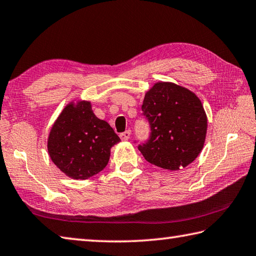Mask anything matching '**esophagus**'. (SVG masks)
<instances>
[{"mask_svg": "<svg viewBox=\"0 0 256 256\" xmlns=\"http://www.w3.org/2000/svg\"><path fill=\"white\" fill-rule=\"evenodd\" d=\"M130 136H131V131H130V130H128V131L120 133V140L128 141V138H130Z\"/></svg>", "mask_w": 256, "mask_h": 256, "instance_id": "obj_1", "label": "esophagus"}]
</instances>
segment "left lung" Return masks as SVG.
I'll list each match as a JSON object with an SVG mask.
<instances>
[{
	"instance_id": "8db88e82",
	"label": "left lung",
	"mask_w": 256,
	"mask_h": 256,
	"mask_svg": "<svg viewBox=\"0 0 256 256\" xmlns=\"http://www.w3.org/2000/svg\"><path fill=\"white\" fill-rule=\"evenodd\" d=\"M142 112L151 133L138 148L148 162L179 170L199 156L206 138L207 116L192 92L172 82H156L144 96Z\"/></svg>"
}]
</instances>
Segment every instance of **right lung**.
<instances>
[{
	"label": "right lung",
	"instance_id": "right-lung-1",
	"mask_svg": "<svg viewBox=\"0 0 256 256\" xmlns=\"http://www.w3.org/2000/svg\"><path fill=\"white\" fill-rule=\"evenodd\" d=\"M120 140L110 125L96 118L90 102L68 104L48 138L54 164L72 179L85 180L108 164L110 148Z\"/></svg>",
	"mask_w": 256,
	"mask_h": 256
}]
</instances>
